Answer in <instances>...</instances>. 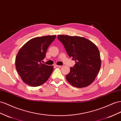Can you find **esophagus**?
<instances>
[{
  "instance_id": "34e87169",
  "label": "esophagus",
  "mask_w": 121,
  "mask_h": 121,
  "mask_svg": "<svg viewBox=\"0 0 121 121\" xmlns=\"http://www.w3.org/2000/svg\"><path fill=\"white\" fill-rule=\"evenodd\" d=\"M56 67H58V68H61L62 67V66H59V65H56V66H55Z\"/></svg>"
}]
</instances>
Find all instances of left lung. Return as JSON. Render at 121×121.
Segmentation results:
<instances>
[{"mask_svg": "<svg viewBox=\"0 0 121 121\" xmlns=\"http://www.w3.org/2000/svg\"><path fill=\"white\" fill-rule=\"evenodd\" d=\"M70 57L75 60L66 76L72 86L78 88L89 86L100 71L101 60L99 51L95 44L88 39L78 36L58 35Z\"/></svg>", "mask_w": 121, "mask_h": 121, "instance_id": "obj_1", "label": "left lung"}]
</instances>
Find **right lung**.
I'll list each match as a JSON object with an SVG mask.
<instances>
[{
  "mask_svg": "<svg viewBox=\"0 0 121 121\" xmlns=\"http://www.w3.org/2000/svg\"><path fill=\"white\" fill-rule=\"evenodd\" d=\"M55 38L56 35L33 38L19 50L16 57V68L23 81L28 86H41L52 73L53 66L42 62L46 57L47 48Z\"/></svg>",
  "mask_w": 121,
  "mask_h": 121,
  "instance_id": "add662e5",
  "label": "right lung"
}]
</instances>
